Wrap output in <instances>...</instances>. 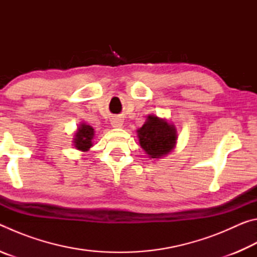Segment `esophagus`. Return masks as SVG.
Listing matches in <instances>:
<instances>
[{"label":"esophagus","instance_id":"1","mask_svg":"<svg viewBox=\"0 0 257 257\" xmlns=\"http://www.w3.org/2000/svg\"><path fill=\"white\" fill-rule=\"evenodd\" d=\"M123 121L121 120L120 118H112V120H111V124H112V127L113 128H121L122 127V123Z\"/></svg>","mask_w":257,"mask_h":257}]
</instances>
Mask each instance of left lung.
Wrapping results in <instances>:
<instances>
[{"mask_svg": "<svg viewBox=\"0 0 257 257\" xmlns=\"http://www.w3.org/2000/svg\"><path fill=\"white\" fill-rule=\"evenodd\" d=\"M139 144L152 159H160L170 153L177 142V129L167 120L149 115L137 130Z\"/></svg>", "mask_w": 257, "mask_h": 257, "instance_id": "obj_1", "label": "left lung"}]
</instances>
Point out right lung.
<instances>
[{"label":"right lung","mask_w":257,"mask_h":257,"mask_svg":"<svg viewBox=\"0 0 257 257\" xmlns=\"http://www.w3.org/2000/svg\"><path fill=\"white\" fill-rule=\"evenodd\" d=\"M94 129L86 123H80L73 138V145L77 150L81 152H87L93 146Z\"/></svg>","instance_id":"right-lung-1"}]
</instances>
